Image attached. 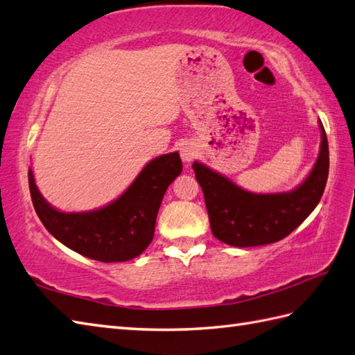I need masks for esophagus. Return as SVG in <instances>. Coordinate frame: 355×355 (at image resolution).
I'll use <instances>...</instances> for the list:
<instances>
[{
    "label": "esophagus",
    "mask_w": 355,
    "mask_h": 355,
    "mask_svg": "<svg viewBox=\"0 0 355 355\" xmlns=\"http://www.w3.org/2000/svg\"><path fill=\"white\" fill-rule=\"evenodd\" d=\"M181 159H183L184 163H191L196 157V150L195 146L191 144H186L181 146Z\"/></svg>",
    "instance_id": "1"
}]
</instances>
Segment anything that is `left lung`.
Segmentation results:
<instances>
[{
  "label": "left lung",
  "instance_id": "1",
  "mask_svg": "<svg viewBox=\"0 0 355 355\" xmlns=\"http://www.w3.org/2000/svg\"><path fill=\"white\" fill-rule=\"evenodd\" d=\"M315 166L293 191L252 193L216 171L193 162L196 181L204 192L211 233L218 241L239 248L282 241L301 225L322 198L328 178L329 154L322 122Z\"/></svg>",
  "mask_w": 355,
  "mask_h": 355
}]
</instances>
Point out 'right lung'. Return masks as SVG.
Wrapping results in <instances>:
<instances>
[{
  "label": "right lung",
  "mask_w": 355,
  "mask_h": 355,
  "mask_svg": "<svg viewBox=\"0 0 355 355\" xmlns=\"http://www.w3.org/2000/svg\"><path fill=\"white\" fill-rule=\"evenodd\" d=\"M183 171L178 153L159 155L139 172L119 198L101 209L64 213L49 204L30 168L31 201L44 227L57 241L85 257L113 263L142 254L154 237L164 192Z\"/></svg>",
  "instance_id": "1"
}]
</instances>
